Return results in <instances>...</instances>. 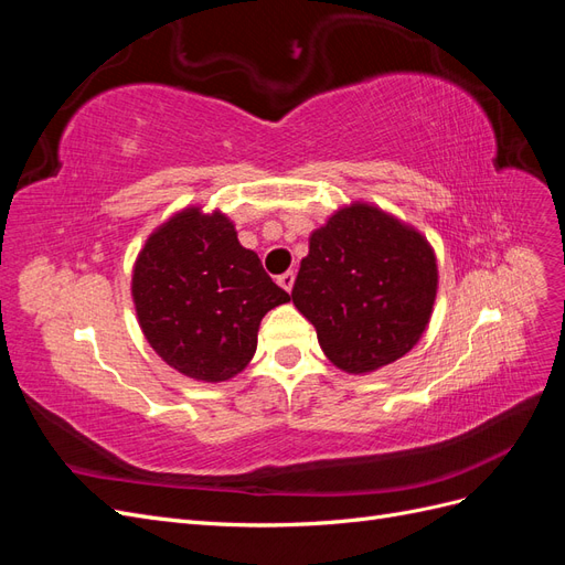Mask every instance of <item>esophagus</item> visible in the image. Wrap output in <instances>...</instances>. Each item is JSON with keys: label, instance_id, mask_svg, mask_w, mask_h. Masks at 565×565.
I'll return each instance as SVG.
<instances>
[{"label": "esophagus", "instance_id": "34e87169", "mask_svg": "<svg viewBox=\"0 0 565 565\" xmlns=\"http://www.w3.org/2000/svg\"><path fill=\"white\" fill-rule=\"evenodd\" d=\"M278 285L285 289V292H292V287H295V273H292V270L282 273V276H278Z\"/></svg>", "mask_w": 565, "mask_h": 565}]
</instances>
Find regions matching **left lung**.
I'll return each instance as SVG.
<instances>
[{"label": "left lung", "mask_w": 565, "mask_h": 565, "mask_svg": "<svg viewBox=\"0 0 565 565\" xmlns=\"http://www.w3.org/2000/svg\"><path fill=\"white\" fill-rule=\"evenodd\" d=\"M436 259L419 233L384 212L353 204L311 235L292 287L330 361L353 374L413 349L436 299Z\"/></svg>", "instance_id": "1"}]
</instances>
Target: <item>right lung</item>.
I'll return each instance as SVG.
<instances>
[{
	"label": "right lung",
	"mask_w": 565,
	"mask_h": 565,
	"mask_svg": "<svg viewBox=\"0 0 565 565\" xmlns=\"http://www.w3.org/2000/svg\"><path fill=\"white\" fill-rule=\"evenodd\" d=\"M131 292L148 344L200 382H226L256 351L262 318L289 301L224 214L185 210L150 235Z\"/></svg>",
	"instance_id": "right-lung-1"
}]
</instances>
